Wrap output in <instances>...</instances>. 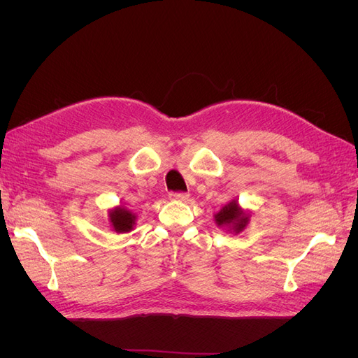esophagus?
I'll return each mask as SVG.
<instances>
[{
  "mask_svg": "<svg viewBox=\"0 0 358 358\" xmlns=\"http://www.w3.org/2000/svg\"><path fill=\"white\" fill-rule=\"evenodd\" d=\"M189 199V196L187 192H171L170 194V200L173 201H187Z\"/></svg>",
  "mask_w": 358,
  "mask_h": 358,
  "instance_id": "esophagus-1",
  "label": "esophagus"
}]
</instances>
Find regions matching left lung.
Wrapping results in <instances>:
<instances>
[{"label":"left lung","mask_w":358,"mask_h":358,"mask_svg":"<svg viewBox=\"0 0 358 358\" xmlns=\"http://www.w3.org/2000/svg\"><path fill=\"white\" fill-rule=\"evenodd\" d=\"M213 221L220 229L233 234H239L251 221V212L243 209L237 200H231L213 215Z\"/></svg>","instance_id":"8db88e82"}]
</instances>
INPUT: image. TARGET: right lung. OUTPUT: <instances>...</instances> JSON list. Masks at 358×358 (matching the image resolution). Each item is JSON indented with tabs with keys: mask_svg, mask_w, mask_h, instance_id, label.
I'll return each mask as SVG.
<instances>
[{
	"mask_svg": "<svg viewBox=\"0 0 358 358\" xmlns=\"http://www.w3.org/2000/svg\"><path fill=\"white\" fill-rule=\"evenodd\" d=\"M109 227L110 230L117 233V234H124V233H129L134 230L136 227V221H137V215L133 213L131 210H128L125 206L117 204L115 208L109 209Z\"/></svg>",
	"mask_w": 358,
	"mask_h": 358,
	"instance_id": "right-lung-1",
	"label": "right lung"
}]
</instances>
